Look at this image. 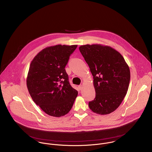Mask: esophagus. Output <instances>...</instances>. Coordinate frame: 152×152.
<instances>
[{
  "label": "esophagus",
  "mask_w": 152,
  "mask_h": 152,
  "mask_svg": "<svg viewBox=\"0 0 152 152\" xmlns=\"http://www.w3.org/2000/svg\"><path fill=\"white\" fill-rule=\"evenodd\" d=\"M78 88L80 90H81L82 88H83V85H81V86H78Z\"/></svg>",
  "instance_id": "1"
}]
</instances>
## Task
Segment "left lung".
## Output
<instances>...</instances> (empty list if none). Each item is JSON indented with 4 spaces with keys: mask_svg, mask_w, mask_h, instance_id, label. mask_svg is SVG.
Returning <instances> with one entry per match:
<instances>
[{
    "mask_svg": "<svg viewBox=\"0 0 152 152\" xmlns=\"http://www.w3.org/2000/svg\"><path fill=\"white\" fill-rule=\"evenodd\" d=\"M93 76L96 97L88 105L94 113L108 114L115 111L126 96L130 72L123 56L114 48L100 44L79 47Z\"/></svg>",
    "mask_w": 152,
    "mask_h": 152,
    "instance_id": "1",
    "label": "left lung"
}]
</instances>
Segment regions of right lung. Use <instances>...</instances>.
Wrapping results in <instances>:
<instances>
[{
	"label": "right lung",
	"instance_id": "1",
	"mask_svg": "<svg viewBox=\"0 0 152 152\" xmlns=\"http://www.w3.org/2000/svg\"><path fill=\"white\" fill-rule=\"evenodd\" d=\"M77 47V45L47 47L30 64L26 79L28 91L35 104L51 116L66 114L78 96L65 69L69 56Z\"/></svg>",
	"mask_w": 152,
	"mask_h": 152
}]
</instances>
